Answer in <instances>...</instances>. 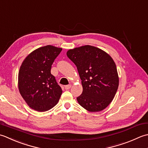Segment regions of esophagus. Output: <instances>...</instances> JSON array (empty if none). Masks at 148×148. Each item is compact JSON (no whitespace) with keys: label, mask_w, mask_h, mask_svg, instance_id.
Here are the masks:
<instances>
[{"label":"esophagus","mask_w":148,"mask_h":148,"mask_svg":"<svg viewBox=\"0 0 148 148\" xmlns=\"http://www.w3.org/2000/svg\"><path fill=\"white\" fill-rule=\"evenodd\" d=\"M71 86L70 85V84H69V85L66 86L64 87H65L66 90H68V89H70L71 88Z\"/></svg>","instance_id":"34e87169"}]
</instances>
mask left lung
Instances as JSON below:
<instances>
[{
    "label": "left lung",
    "instance_id": "left-lung-1",
    "mask_svg": "<svg viewBox=\"0 0 148 148\" xmlns=\"http://www.w3.org/2000/svg\"><path fill=\"white\" fill-rule=\"evenodd\" d=\"M66 54L76 65L82 80L83 91L77 98L78 103L89 112L105 109L112 101L119 86L112 57L90 45L70 50Z\"/></svg>",
    "mask_w": 148,
    "mask_h": 148
}]
</instances>
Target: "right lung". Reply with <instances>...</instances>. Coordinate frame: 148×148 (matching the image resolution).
I'll use <instances>...</instances> for the list:
<instances>
[{
	"label": "right lung",
	"instance_id": "obj_1",
	"mask_svg": "<svg viewBox=\"0 0 148 148\" xmlns=\"http://www.w3.org/2000/svg\"><path fill=\"white\" fill-rule=\"evenodd\" d=\"M61 51V48L47 45L33 51L22 62L18 73V88L32 109L45 112L59 100L62 89L50 71Z\"/></svg>",
	"mask_w": 148,
	"mask_h": 148
}]
</instances>
